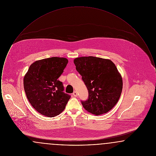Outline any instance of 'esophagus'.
<instances>
[{"instance_id":"1","label":"esophagus","mask_w":156,"mask_h":156,"mask_svg":"<svg viewBox=\"0 0 156 156\" xmlns=\"http://www.w3.org/2000/svg\"><path fill=\"white\" fill-rule=\"evenodd\" d=\"M73 95H74L75 97H77V96H78V93H77L76 91H75V92H74V93H73Z\"/></svg>"}]
</instances>
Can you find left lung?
Returning <instances> with one entry per match:
<instances>
[{
  "label": "left lung",
  "mask_w": 156,
  "mask_h": 156,
  "mask_svg": "<svg viewBox=\"0 0 156 156\" xmlns=\"http://www.w3.org/2000/svg\"><path fill=\"white\" fill-rule=\"evenodd\" d=\"M74 63L88 90V99L81 101L84 109L95 115L111 110L123 88L122 76L115 64L110 59L92 56L76 58Z\"/></svg>",
  "instance_id": "8db88e82"
}]
</instances>
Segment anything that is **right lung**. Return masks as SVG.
<instances>
[{
  "label": "right lung",
  "instance_id": "right-lung-1",
  "mask_svg": "<svg viewBox=\"0 0 156 156\" xmlns=\"http://www.w3.org/2000/svg\"><path fill=\"white\" fill-rule=\"evenodd\" d=\"M68 62L67 58L57 57L38 60L24 77V89L29 102L47 117L60 114L71 98L63 92L62 82L58 80Z\"/></svg>",
  "mask_w": 156,
  "mask_h": 156
}]
</instances>
